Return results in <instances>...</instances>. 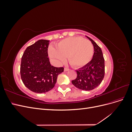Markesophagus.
Returning <instances> with one entry per match:
<instances>
[{"mask_svg": "<svg viewBox=\"0 0 132 132\" xmlns=\"http://www.w3.org/2000/svg\"><path fill=\"white\" fill-rule=\"evenodd\" d=\"M69 70V68H64V71H68Z\"/></svg>", "mask_w": 132, "mask_h": 132, "instance_id": "34e87169", "label": "esophagus"}]
</instances>
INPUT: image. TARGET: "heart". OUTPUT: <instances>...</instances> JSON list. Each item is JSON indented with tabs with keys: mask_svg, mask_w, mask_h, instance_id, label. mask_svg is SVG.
Masks as SVG:
<instances>
[{
	"mask_svg": "<svg viewBox=\"0 0 132 132\" xmlns=\"http://www.w3.org/2000/svg\"><path fill=\"white\" fill-rule=\"evenodd\" d=\"M48 53L50 56L58 63L64 62L68 57L71 65L81 68L91 61L94 46L90 41L81 37H68L58 43L56 48L50 47Z\"/></svg>",
	"mask_w": 132,
	"mask_h": 132,
	"instance_id": "1",
	"label": "heart"
}]
</instances>
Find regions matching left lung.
Masks as SVG:
<instances>
[{
  "mask_svg": "<svg viewBox=\"0 0 132 132\" xmlns=\"http://www.w3.org/2000/svg\"><path fill=\"white\" fill-rule=\"evenodd\" d=\"M86 37L94 46L93 57L87 65L76 70L77 78L71 82L79 89L90 91L97 87L104 78L105 59L101 48L93 39Z\"/></svg>",
  "mask_w": 132,
  "mask_h": 132,
  "instance_id": "left-lung-1",
  "label": "left lung"
}]
</instances>
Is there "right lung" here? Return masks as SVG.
Listing matches in <instances>:
<instances>
[{"label": "right lung", "instance_id": "obj_1", "mask_svg": "<svg viewBox=\"0 0 132 132\" xmlns=\"http://www.w3.org/2000/svg\"><path fill=\"white\" fill-rule=\"evenodd\" d=\"M50 41L39 39L27 47L21 62L20 75L23 84L36 93H45L52 89L63 67L51 65L48 57Z\"/></svg>", "mask_w": 132, "mask_h": 132}]
</instances>
